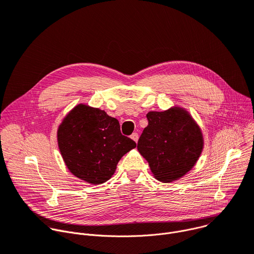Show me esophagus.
Returning a JSON list of instances; mask_svg holds the SVG:
<instances>
[{"instance_id":"1","label":"esophagus","mask_w":254,"mask_h":254,"mask_svg":"<svg viewBox=\"0 0 254 254\" xmlns=\"http://www.w3.org/2000/svg\"><path fill=\"white\" fill-rule=\"evenodd\" d=\"M138 138H139V136H138L137 133H133V134L131 135V139L133 140V141H135V142L138 141Z\"/></svg>"}]
</instances>
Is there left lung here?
Returning <instances> with one entry per match:
<instances>
[{"instance_id":"obj_1","label":"left lung","mask_w":254,"mask_h":254,"mask_svg":"<svg viewBox=\"0 0 254 254\" xmlns=\"http://www.w3.org/2000/svg\"><path fill=\"white\" fill-rule=\"evenodd\" d=\"M137 149L148 162L154 178L172 183L187 175L198 161L204 137L190 113L175 106L166 111L147 113Z\"/></svg>"}]
</instances>
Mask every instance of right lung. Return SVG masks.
<instances>
[{
  "instance_id": "1",
  "label": "right lung",
  "mask_w": 254,
  "mask_h": 254,
  "mask_svg": "<svg viewBox=\"0 0 254 254\" xmlns=\"http://www.w3.org/2000/svg\"><path fill=\"white\" fill-rule=\"evenodd\" d=\"M58 143L68 171L92 185L110 180L122 156L136 147L121 134L117 119L84 104L76 105L64 118Z\"/></svg>"
}]
</instances>
